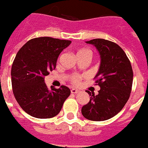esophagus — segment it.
Listing matches in <instances>:
<instances>
[{
  "mask_svg": "<svg viewBox=\"0 0 148 148\" xmlns=\"http://www.w3.org/2000/svg\"><path fill=\"white\" fill-rule=\"evenodd\" d=\"M79 90H77V89H74V88H73V89L71 90V93H73V94H77L79 93Z\"/></svg>",
  "mask_w": 148,
  "mask_h": 148,
  "instance_id": "34e87169",
  "label": "esophagus"
}]
</instances>
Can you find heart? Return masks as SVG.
<instances>
[{
    "label": "heart",
    "instance_id": "b5f03b06",
    "mask_svg": "<svg viewBox=\"0 0 148 148\" xmlns=\"http://www.w3.org/2000/svg\"><path fill=\"white\" fill-rule=\"evenodd\" d=\"M84 55H87V56H89L90 57L91 56V53H90V50L88 49H79L78 52H77V57L78 56H84ZM83 78V75H79V74H73L71 76L70 78V80L72 82L73 84H78L79 81L81 80V79Z\"/></svg>",
    "mask_w": 148,
    "mask_h": 148
}]
</instances>
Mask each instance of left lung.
<instances>
[{"label":"left lung","mask_w":148,"mask_h":148,"mask_svg":"<svg viewBox=\"0 0 148 148\" xmlns=\"http://www.w3.org/2000/svg\"><path fill=\"white\" fill-rule=\"evenodd\" d=\"M86 42L95 46L100 54V66L95 77L100 90L97 95L87 90L90 101L81 112L87 119L102 121L117 115L128 102L133 72L127 55L117 44L102 38Z\"/></svg>","instance_id":"8db88e82"}]
</instances>
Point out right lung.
Wrapping results in <instances>:
<instances>
[{"instance_id": "obj_1", "label": "right lung", "mask_w": 148, "mask_h": 148, "mask_svg": "<svg viewBox=\"0 0 148 148\" xmlns=\"http://www.w3.org/2000/svg\"><path fill=\"white\" fill-rule=\"evenodd\" d=\"M69 40L50 37L29 40L14 59L11 75L14 96L27 114L51 118L61 111L71 90L66 86L47 87L45 76L56 68L58 56L71 44Z\"/></svg>"}]
</instances>
